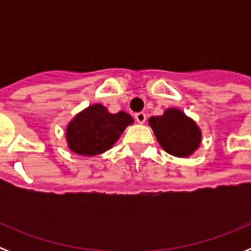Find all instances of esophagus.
<instances>
[{
  "mask_svg": "<svg viewBox=\"0 0 251 251\" xmlns=\"http://www.w3.org/2000/svg\"><path fill=\"white\" fill-rule=\"evenodd\" d=\"M134 118H136V121L138 122V123H145L146 122V114L145 113H136V115H134Z\"/></svg>",
  "mask_w": 251,
  "mask_h": 251,
  "instance_id": "1",
  "label": "esophagus"
}]
</instances>
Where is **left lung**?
<instances>
[{
    "instance_id": "1",
    "label": "left lung",
    "mask_w": 251,
    "mask_h": 251,
    "mask_svg": "<svg viewBox=\"0 0 251 251\" xmlns=\"http://www.w3.org/2000/svg\"><path fill=\"white\" fill-rule=\"evenodd\" d=\"M150 126L161 147L172 156L188 157L201 143L196 123L176 108H170L161 117H151Z\"/></svg>"
}]
</instances>
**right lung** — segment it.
<instances>
[{
  "label": "right lung",
  "instance_id": "right-lung-1",
  "mask_svg": "<svg viewBox=\"0 0 251 251\" xmlns=\"http://www.w3.org/2000/svg\"><path fill=\"white\" fill-rule=\"evenodd\" d=\"M132 123L133 118L126 112L112 114L101 104H93L69 123L66 141L73 152L95 156L112 148Z\"/></svg>",
  "mask_w": 251,
  "mask_h": 251
}]
</instances>
